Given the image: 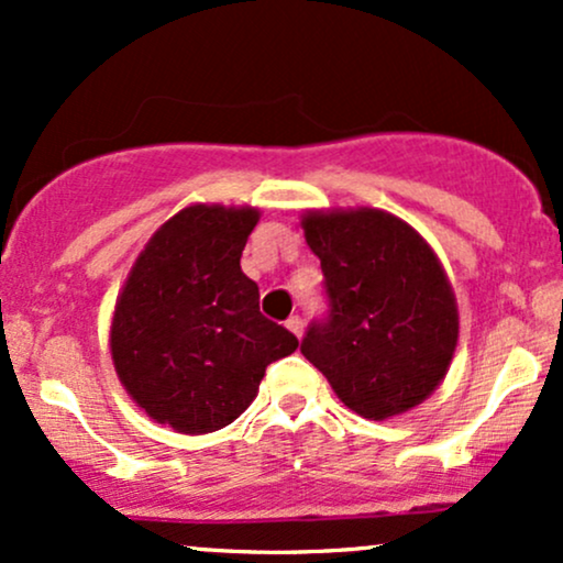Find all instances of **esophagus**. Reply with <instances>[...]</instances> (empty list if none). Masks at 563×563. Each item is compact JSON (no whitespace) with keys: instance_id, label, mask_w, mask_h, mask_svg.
Here are the masks:
<instances>
[{"instance_id":"34e87169","label":"esophagus","mask_w":563,"mask_h":563,"mask_svg":"<svg viewBox=\"0 0 563 563\" xmlns=\"http://www.w3.org/2000/svg\"><path fill=\"white\" fill-rule=\"evenodd\" d=\"M286 328H288L290 333L299 335V339H301V333H303V320L299 318V314H290V318L286 320Z\"/></svg>"}]
</instances>
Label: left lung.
Wrapping results in <instances>:
<instances>
[{
  "mask_svg": "<svg viewBox=\"0 0 563 563\" xmlns=\"http://www.w3.org/2000/svg\"><path fill=\"white\" fill-rule=\"evenodd\" d=\"M303 238L322 267L328 314L301 354L371 421L421 405L457 344V303L431 245L378 209L309 211Z\"/></svg>",
  "mask_w": 563,
  "mask_h": 563,
  "instance_id": "8db88e82",
  "label": "left lung"
}]
</instances>
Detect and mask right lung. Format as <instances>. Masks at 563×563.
<instances>
[{
  "instance_id": "obj_1",
  "label": "right lung",
  "mask_w": 563,
  "mask_h": 563,
  "mask_svg": "<svg viewBox=\"0 0 563 563\" xmlns=\"http://www.w3.org/2000/svg\"><path fill=\"white\" fill-rule=\"evenodd\" d=\"M260 211L196 203L134 262L111 322L115 373L153 421L209 434L254 402L269 363L299 339L260 312L241 254Z\"/></svg>"
}]
</instances>
